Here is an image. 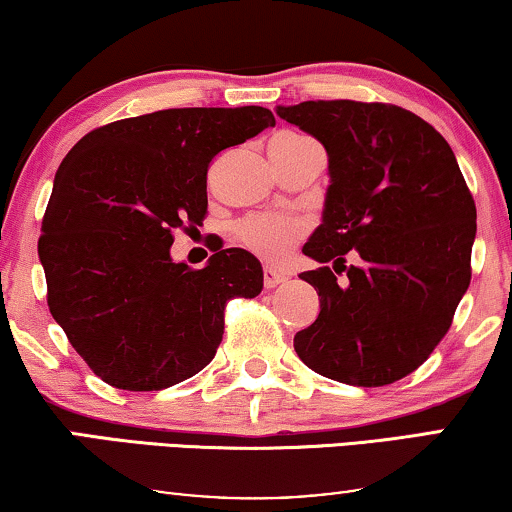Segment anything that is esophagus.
Here are the masks:
<instances>
[{
  "label": "esophagus",
  "mask_w": 512,
  "mask_h": 512,
  "mask_svg": "<svg viewBox=\"0 0 512 512\" xmlns=\"http://www.w3.org/2000/svg\"><path fill=\"white\" fill-rule=\"evenodd\" d=\"M284 282H286V275H284L282 270L272 268V265H265V268H263V284H265V289H275V286L284 284Z\"/></svg>",
  "instance_id": "esophagus-1"
}]
</instances>
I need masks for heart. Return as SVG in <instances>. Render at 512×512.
Listing matches in <instances>:
<instances>
[{
  "mask_svg": "<svg viewBox=\"0 0 512 512\" xmlns=\"http://www.w3.org/2000/svg\"><path fill=\"white\" fill-rule=\"evenodd\" d=\"M277 144H300L310 142V139L298 135H282L275 139ZM307 223L300 216L291 214H258L244 219L237 226V235L247 244L251 251L261 254L270 261H279L289 254V249L296 244L300 235L305 233Z\"/></svg>",
  "mask_w": 512,
  "mask_h": 512,
  "instance_id": "b5f03b06",
  "label": "heart"
}]
</instances>
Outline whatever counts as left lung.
<instances>
[{"label":"left lung","instance_id":"obj_1","mask_svg":"<svg viewBox=\"0 0 512 512\" xmlns=\"http://www.w3.org/2000/svg\"><path fill=\"white\" fill-rule=\"evenodd\" d=\"M277 116L324 144L331 177L303 247L324 265L300 272L319 314L293 338L296 354L354 387L401 380L443 340L471 284L475 202L457 158L433 125L394 104L319 100ZM349 250L356 266L344 265Z\"/></svg>","mask_w":512,"mask_h":512}]
</instances>
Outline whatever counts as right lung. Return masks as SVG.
<instances>
[{
  "label": "right lung",
  "mask_w": 512,
  "mask_h": 512,
  "mask_svg": "<svg viewBox=\"0 0 512 512\" xmlns=\"http://www.w3.org/2000/svg\"><path fill=\"white\" fill-rule=\"evenodd\" d=\"M275 125L263 107L165 109L102 125L55 172L39 237L48 307L72 347L116 389L158 391L200 373L230 298H254L263 268L216 249L172 261L174 230L202 226L216 153Z\"/></svg>",
  "instance_id": "obj_1"
}]
</instances>
